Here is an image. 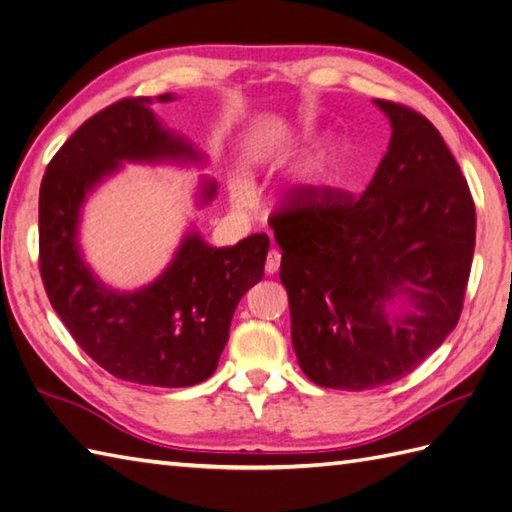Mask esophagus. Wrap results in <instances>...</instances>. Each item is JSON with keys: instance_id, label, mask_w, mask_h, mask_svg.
Here are the masks:
<instances>
[{"instance_id": "34e87169", "label": "esophagus", "mask_w": 512, "mask_h": 512, "mask_svg": "<svg viewBox=\"0 0 512 512\" xmlns=\"http://www.w3.org/2000/svg\"><path fill=\"white\" fill-rule=\"evenodd\" d=\"M280 269V252L278 249H271V252L267 254V263H265V271L267 276H273Z\"/></svg>"}]
</instances>
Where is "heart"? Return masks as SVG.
Returning <instances> with one entry per match:
<instances>
[{
    "label": "heart",
    "mask_w": 512,
    "mask_h": 512,
    "mask_svg": "<svg viewBox=\"0 0 512 512\" xmlns=\"http://www.w3.org/2000/svg\"><path fill=\"white\" fill-rule=\"evenodd\" d=\"M336 156H339V145L332 143V141L323 145V149H321V154H319L317 162H315V165L310 167V171H308V182H313V180H317L319 176H323V173H326V171H328V167H330L332 162L336 160ZM234 193H236V195H241V189H239V186H236Z\"/></svg>",
    "instance_id": "1"
}]
</instances>
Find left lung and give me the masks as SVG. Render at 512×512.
Returning a JSON list of instances; mask_svg holds the SVG:
<instances>
[{
    "label": "left lung",
    "mask_w": 512,
    "mask_h": 512,
    "mask_svg": "<svg viewBox=\"0 0 512 512\" xmlns=\"http://www.w3.org/2000/svg\"><path fill=\"white\" fill-rule=\"evenodd\" d=\"M373 104L391 141L365 193L308 195L271 219L297 363L326 389L391 384L439 350L476 245V206L439 130L406 106Z\"/></svg>",
    "instance_id": "1"
}]
</instances>
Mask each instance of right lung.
I'll use <instances>...</instances> for the list:
<instances>
[{"label": "right lung", "instance_id": "add662e5", "mask_svg": "<svg viewBox=\"0 0 512 512\" xmlns=\"http://www.w3.org/2000/svg\"><path fill=\"white\" fill-rule=\"evenodd\" d=\"M173 99H121L84 121L47 165L39 195L41 276L52 308L99 367L165 389L213 376L234 310L263 280L269 252L267 234L213 247L191 223L171 263L134 291L112 289L84 260L82 208L123 162L206 167L204 152L156 117L154 102ZM195 197L197 208L213 202L215 178H199Z\"/></svg>", "mask_w": 512, "mask_h": 512}]
</instances>
